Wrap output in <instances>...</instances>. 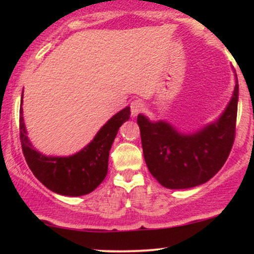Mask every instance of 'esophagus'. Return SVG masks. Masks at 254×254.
I'll list each match as a JSON object with an SVG mask.
<instances>
[{
    "label": "esophagus",
    "instance_id": "obj_1",
    "mask_svg": "<svg viewBox=\"0 0 254 254\" xmlns=\"http://www.w3.org/2000/svg\"><path fill=\"white\" fill-rule=\"evenodd\" d=\"M131 109V116L132 117H136L138 113H141L142 111L144 110V103L141 100V99H137V100H133L132 103L130 104Z\"/></svg>",
    "mask_w": 254,
    "mask_h": 254
}]
</instances>
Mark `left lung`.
I'll use <instances>...</instances> for the list:
<instances>
[{
  "mask_svg": "<svg viewBox=\"0 0 254 254\" xmlns=\"http://www.w3.org/2000/svg\"><path fill=\"white\" fill-rule=\"evenodd\" d=\"M239 84L217 121L193 133H182L164 121L137 116L145 164L167 189H190L210 180L228 159L235 138Z\"/></svg>",
  "mask_w": 254,
  "mask_h": 254,
  "instance_id": "8db88e82",
  "label": "left lung"
}]
</instances>
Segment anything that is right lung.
I'll return each mask as SVG.
<instances>
[{
	"label": "right lung",
	"instance_id": "add662e5",
	"mask_svg": "<svg viewBox=\"0 0 254 254\" xmlns=\"http://www.w3.org/2000/svg\"><path fill=\"white\" fill-rule=\"evenodd\" d=\"M20 113V141L32 173L52 192L77 197L94 191L106 177L110 149L119 127L129 121L130 107L116 113L89 144L70 156H46L34 149L27 137L22 117V98Z\"/></svg>",
	"mask_w": 254,
	"mask_h": 254
}]
</instances>
